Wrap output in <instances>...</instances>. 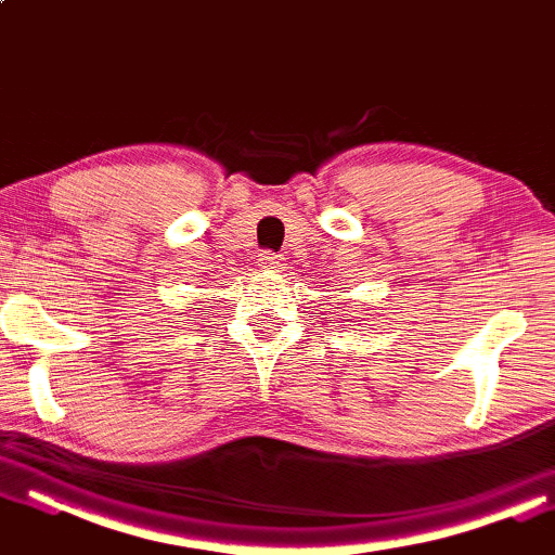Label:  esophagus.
<instances>
[{"label": "esophagus", "instance_id": "1", "mask_svg": "<svg viewBox=\"0 0 555 555\" xmlns=\"http://www.w3.org/2000/svg\"><path fill=\"white\" fill-rule=\"evenodd\" d=\"M259 267L263 271H279L281 267H284V259H281L279 254H271V251H263L259 256Z\"/></svg>", "mask_w": 555, "mask_h": 555}]
</instances>
